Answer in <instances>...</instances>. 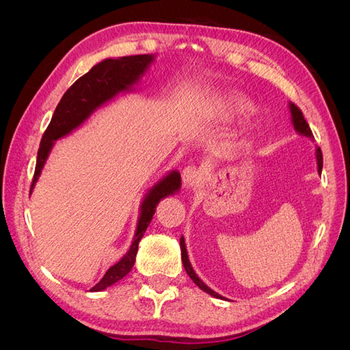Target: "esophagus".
I'll list each match as a JSON object with an SVG mask.
<instances>
[{"instance_id":"1","label":"esophagus","mask_w":350,"mask_h":350,"mask_svg":"<svg viewBox=\"0 0 350 350\" xmlns=\"http://www.w3.org/2000/svg\"><path fill=\"white\" fill-rule=\"evenodd\" d=\"M200 171L198 167L194 165H188L184 167L183 171V181L185 185H194L200 179Z\"/></svg>"}]
</instances>
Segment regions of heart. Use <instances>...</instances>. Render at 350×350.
Segmentation results:
<instances>
[{
  "label": "heart",
  "mask_w": 350,
  "mask_h": 350,
  "mask_svg": "<svg viewBox=\"0 0 350 350\" xmlns=\"http://www.w3.org/2000/svg\"><path fill=\"white\" fill-rule=\"evenodd\" d=\"M224 105L230 109V111H235V112H250L252 109L251 103L245 99L239 96V94H232V96H228L225 100H224Z\"/></svg>",
  "instance_id": "heart-1"
}]
</instances>
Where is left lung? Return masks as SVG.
<instances>
[{"label":"left lung","mask_w":350,"mask_h":350,"mask_svg":"<svg viewBox=\"0 0 350 350\" xmlns=\"http://www.w3.org/2000/svg\"><path fill=\"white\" fill-rule=\"evenodd\" d=\"M291 113H292V122H293V125H295L296 131H299L301 134H304V135H306V137H312V131H311V129H310L308 122L305 121L302 111H301L298 107H296L295 103H291ZM317 163H319V172H321V169H323V153H321L320 147H319V149H317ZM179 243H181L183 264H184L185 271L188 273V276L191 278V280L198 286V288H200L201 291H204V292H207L208 295L215 296V298H220V299H221V296H220L219 293H216L215 291H211V289L208 288V286H206L203 282H201V280L198 279L197 274L194 273V270H193V267H191V264H189V261H188V256H187V248H185L184 238H181V242H179Z\"/></svg>","instance_id":"1"}]
</instances>
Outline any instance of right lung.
Masks as SVG:
<instances>
[{"mask_svg":"<svg viewBox=\"0 0 350 350\" xmlns=\"http://www.w3.org/2000/svg\"><path fill=\"white\" fill-rule=\"evenodd\" d=\"M152 61L153 57L147 54L122 57L120 59L109 58L99 62L89 72L72 83V86L61 98L54 115H52L48 129L42 135L30 193L35 187V183L38 181L54 142L79 126L94 109L99 108L107 100L112 99L115 94L129 89L131 84L140 79ZM179 187H181V175L174 171L150 189V193L147 194L146 200L143 201L142 215L130 251L125 254L120 262H116L115 266L105 273L102 280L90 289L92 292L107 289L108 286L121 280L131 271L135 262L137 250H139V242L144 235L147 225L150 224L157 203L169 194H174Z\"/></svg>","mask_w":350,"mask_h":350,"instance_id":"obj_1","label":"right lung"}]
</instances>
